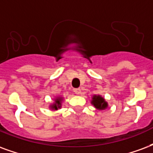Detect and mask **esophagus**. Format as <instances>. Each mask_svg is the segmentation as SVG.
<instances>
[{
	"mask_svg": "<svg viewBox=\"0 0 153 153\" xmlns=\"http://www.w3.org/2000/svg\"><path fill=\"white\" fill-rule=\"evenodd\" d=\"M74 92L76 95H79V94H81V89L80 88H74Z\"/></svg>",
	"mask_w": 153,
	"mask_h": 153,
	"instance_id": "34e87169",
	"label": "esophagus"
}]
</instances>
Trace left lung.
Returning <instances> with one entry per match:
<instances>
[{
	"mask_svg": "<svg viewBox=\"0 0 153 153\" xmlns=\"http://www.w3.org/2000/svg\"><path fill=\"white\" fill-rule=\"evenodd\" d=\"M91 103L93 104L94 106L97 108V109H105L107 108V102L105 101V99L101 97L100 96H94L92 98V101Z\"/></svg>",
	"mask_w": 153,
	"mask_h": 153,
	"instance_id": "8db88e82",
	"label": "left lung"
}]
</instances>
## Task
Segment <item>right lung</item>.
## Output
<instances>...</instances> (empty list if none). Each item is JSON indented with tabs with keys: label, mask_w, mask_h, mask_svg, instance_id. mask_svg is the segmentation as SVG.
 Here are the masks:
<instances>
[{
	"label": "right lung",
	"mask_w": 153,
	"mask_h": 153,
	"mask_svg": "<svg viewBox=\"0 0 153 153\" xmlns=\"http://www.w3.org/2000/svg\"><path fill=\"white\" fill-rule=\"evenodd\" d=\"M62 97H57L55 99V102H54L53 105H51V108L54 109V110H57V108H61V105H62Z\"/></svg>",
	"instance_id": "add662e5"
}]
</instances>
